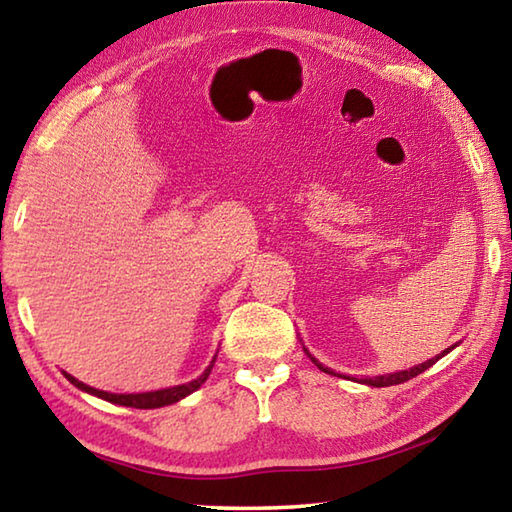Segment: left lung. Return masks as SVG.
Listing matches in <instances>:
<instances>
[{
    "instance_id": "1",
    "label": "left lung",
    "mask_w": 512,
    "mask_h": 512,
    "mask_svg": "<svg viewBox=\"0 0 512 512\" xmlns=\"http://www.w3.org/2000/svg\"><path fill=\"white\" fill-rule=\"evenodd\" d=\"M452 350V348H447L443 354H438V357H433V359H429V361H424V363H420V366H413V368H409V370H402V372H393V375H381V377H366V379H359V384H368V386H377V388H381V386H395V384H402V381H409V379H413V377H418L420 372H424L427 368H431L433 363H436L440 357H445V354ZM305 352H307V357L316 363L318 366V370H323V372H327V375H336L334 370H329V368H325L323 363H320L318 359H314L309 354V350L305 348Z\"/></svg>"
}]
</instances>
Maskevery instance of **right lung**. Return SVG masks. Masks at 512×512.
<instances>
[{
  "label": "right lung",
  "instance_id": "1",
  "mask_svg": "<svg viewBox=\"0 0 512 512\" xmlns=\"http://www.w3.org/2000/svg\"><path fill=\"white\" fill-rule=\"evenodd\" d=\"M214 361H216V357L212 359L210 366L205 368L203 375L196 377L194 381H187V384L171 386V388H162V391H151V393H131V395L106 393V391H99V388H92L88 384H83V381L74 379L72 375H67V372H65V377L72 381L76 388H81V391L90 393V395H97V397H101V400H106V402L121 404V406H131V409H160V406H169L173 402L183 400V397H187V395H192L194 391H198V388L205 384V379L210 377V372L214 368Z\"/></svg>",
  "mask_w": 512,
  "mask_h": 512
}]
</instances>
